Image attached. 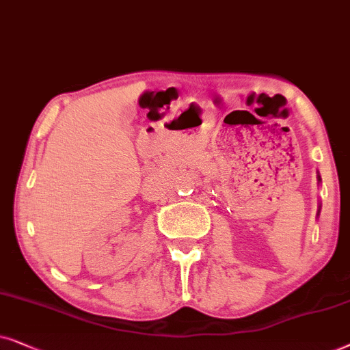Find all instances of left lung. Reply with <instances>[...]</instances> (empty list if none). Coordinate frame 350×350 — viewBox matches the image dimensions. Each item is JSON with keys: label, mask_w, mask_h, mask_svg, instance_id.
<instances>
[{"label": "left lung", "mask_w": 350, "mask_h": 350, "mask_svg": "<svg viewBox=\"0 0 350 350\" xmlns=\"http://www.w3.org/2000/svg\"><path fill=\"white\" fill-rule=\"evenodd\" d=\"M319 180H321V179H320V176H319ZM319 211H320V209H319Z\"/></svg>", "instance_id": "8db88e82"}]
</instances>
